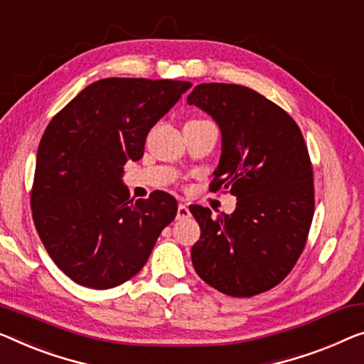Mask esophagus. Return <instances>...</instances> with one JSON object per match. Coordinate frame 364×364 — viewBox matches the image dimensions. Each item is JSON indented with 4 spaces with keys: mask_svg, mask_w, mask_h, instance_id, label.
<instances>
[{
    "mask_svg": "<svg viewBox=\"0 0 364 364\" xmlns=\"http://www.w3.org/2000/svg\"><path fill=\"white\" fill-rule=\"evenodd\" d=\"M188 217H189V209H188V205H186V204H183V203H180V204H178L176 219H178V220H181V219H188Z\"/></svg>",
    "mask_w": 364,
    "mask_h": 364,
    "instance_id": "obj_1",
    "label": "esophagus"
}]
</instances>
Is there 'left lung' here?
I'll use <instances>...</instances> for the list:
<instances>
[{
    "mask_svg": "<svg viewBox=\"0 0 364 364\" xmlns=\"http://www.w3.org/2000/svg\"><path fill=\"white\" fill-rule=\"evenodd\" d=\"M188 105L220 129L213 191L227 189L237 198L234 213L217 217L189 205L200 227L193 267L227 296H257L289 274L312 224V165L302 132L289 114L247 86L198 85Z\"/></svg>",
    "mask_w": 364,
    "mask_h": 364,
    "instance_id": "1",
    "label": "left lung"
}]
</instances>
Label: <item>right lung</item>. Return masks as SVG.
<instances>
[{
	"label": "right lung",
	"instance_id": "right-lung-1",
	"mask_svg": "<svg viewBox=\"0 0 364 364\" xmlns=\"http://www.w3.org/2000/svg\"><path fill=\"white\" fill-rule=\"evenodd\" d=\"M189 81L105 78L86 86L43 132L31 193L47 253L70 279L91 289L126 283L147 263L175 219L168 193L130 199L124 165L142 159L150 129Z\"/></svg>",
	"mask_w": 364,
	"mask_h": 364
}]
</instances>
